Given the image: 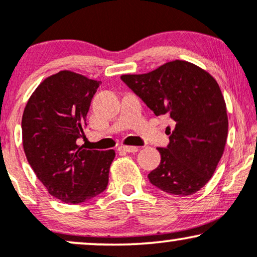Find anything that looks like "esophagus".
Returning a JSON list of instances; mask_svg holds the SVG:
<instances>
[{
	"label": "esophagus",
	"instance_id": "34e87169",
	"mask_svg": "<svg viewBox=\"0 0 257 257\" xmlns=\"http://www.w3.org/2000/svg\"><path fill=\"white\" fill-rule=\"evenodd\" d=\"M138 147L137 146H119L118 151L120 152H128V153H134L138 152Z\"/></svg>",
	"mask_w": 257,
	"mask_h": 257
}]
</instances>
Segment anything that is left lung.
<instances>
[{
  "label": "left lung",
  "instance_id": "1",
  "mask_svg": "<svg viewBox=\"0 0 257 257\" xmlns=\"http://www.w3.org/2000/svg\"><path fill=\"white\" fill-rule=\"evenodd\" d=\"M156 116L168 114L169 145L158 147L161 163L149 174L163 192L190 196L204 187L225 150L228 118L225 99L210 73L174 60L144 75L120 76Z\"/></svg>",
  "mask_w": 257,
  "mask_h": 257
}]
</instances>
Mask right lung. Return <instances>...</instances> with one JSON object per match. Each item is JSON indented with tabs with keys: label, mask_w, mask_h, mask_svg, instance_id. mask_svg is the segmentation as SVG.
I'll use <instances>...</instances> for the list:
<instances>
[{
	"label": "right lung",
	"mask_w": 257,
	"mask_h": 257,
	"mask_svg": "<svg viewBox=\"0 0 257 257\" xmlns=\"http://www.w3.org/2000/svg\"><path fill=\"white\" fill-rule=\"evenodd\" d=\"M100 83L60 71L38 85L23 113V146L29 164L48 192L61 202L79 204L107 187L116 153L77 145Z\"/></svg>",
	"instance_id": "add662e5"
}]
</instances>
